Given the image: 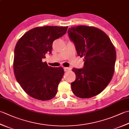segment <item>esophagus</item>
Here are the masks:
<instances>
[{
	"mask_svg": "<svg viewBox=\"0 0 129 129\" xmlns=\"http://www.w3.org/2000/svg\"><path fill=\"white\" fill-rule=\"evenodd\" d=\"M70 68H64V72H68V71L70 70Z\"/></svg>",
	"mask_w": 129,
	"mask_h": 129,
	"instance_id": "34e87169",
	"label": "esophagus"
}]
</instances>
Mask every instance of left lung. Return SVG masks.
I'll return each instance as SVG.
<instances>
[{
    "mask_svg": "<svg viewBox=\"0 0 129 129\" xmlns=\"http://www.w3.org/2000/svg\"><path fill=\"white\" fill-rule=\"evenodd\" d=\"M68 33L78 55L85 59L83 68L73 70L76 79L71 83L72 91L80 98L95 96L103 91L113 77L115 49L108 35L95 27H71Z\"/></svg>",
    "mask_w": 129,
    "mask_h": 129,
    "instance_id": "1",
    "label": "left lung"
}]
</instances>
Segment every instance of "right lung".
Segmentation results:
<instances>
[{
    "mask_svg": "<svg viewBox=\"0 0 129 129\" xmlns=\"http://www.w3.org/2000/svg\"><path fill=\"white\" fill-rule=\"evenodd\" d=\"M67 29L68 26L37 27L27 31L16 43L14 72L18 83L31 97L45 101L56 95L64 70L49 67L42 60L51 53L54 41L63 36Z\"/></svg>",
    "mask_w": 129,
    "mask_h": 129,
    "instance_id": "right-lung-1",
    "label": "right lung"
}]
</instances>
